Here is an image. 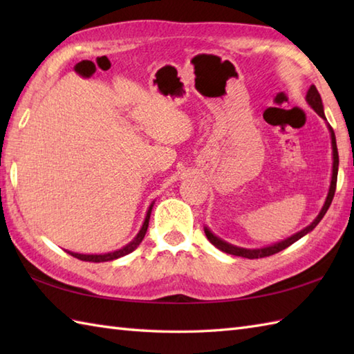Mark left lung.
<instances>
[{"label":"left lung","mask_w":354,"mask_h":354,"mask_svg":"<svg viewBox=\"0 0 354 354\" xmlns=\"http://www.w3.org/2000/svg\"><path fill=\"white\" fill-rule=\"evenodd\" d=\"M306 100L307 103L310 104V108L317 112V114L324 120V122L327 123V118H326V114H324V106H322V100H321V95L318 93V89L315 85H312L309 88V91H307L306 94ZM327 127H328V132H330V138H332V150H333V167H332V181H330V189H328V193H327V198H326V202L324 205H322L319 214L315 217V221L309 225V227L303 228L301 231L295 232V234L281 240V242H277L274 245H269V246H265V248H257V250H246V248H240V246H234L231 245L228 242H225V240L219 239L217 236H214L212 231H209L207 227H204V231H205V236L207 239L212 242L217 250H221L223 252L227 254H231V255H239V257H245V259H261V257H269V255L272 254H277L283 250H286V248L290 246L292 243H295L297 240H299L301 237H304L307 232H310L317 225L321 222L322 217H324V214L327 213V209L330 207V204H332L333 201V196H335V190H336V181H337V165H339V156H337V147H336V137H335V132L332 129V126H330L327 123Z\"/></svg>","instance_id":"8db88e82"}]
</instances>
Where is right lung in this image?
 Returning a JSON list of instances; mask_svg holds the SVG:
<instances>
[{"instance_id":"obj_1","label":"right lung","mask_w":354,"mask_h":354,"mask_svg":"<svg viewBox=\"0 0 354 354\" xmlns=\"http://www.w3.org/2000/svg\"><path fill=\"white\" fill-rule=\"evenodd\" d=\"M155 202L150 204L146 217H145V222H142V227L138 231V234L133 237L132 242H129L127 245H124L123 248H120V250L114 251V252H106V254H79V252H71V251H66L68 254H71L73 257H76L79 260H84V261H94V263H100V261H111V260H115L123 257V255L131 254L132 251H135L138 248V245L141 243V240L145 239L146 236V231L149 227V219H150V213H152V207H153Z\"/></svg>"}]
</instances>
